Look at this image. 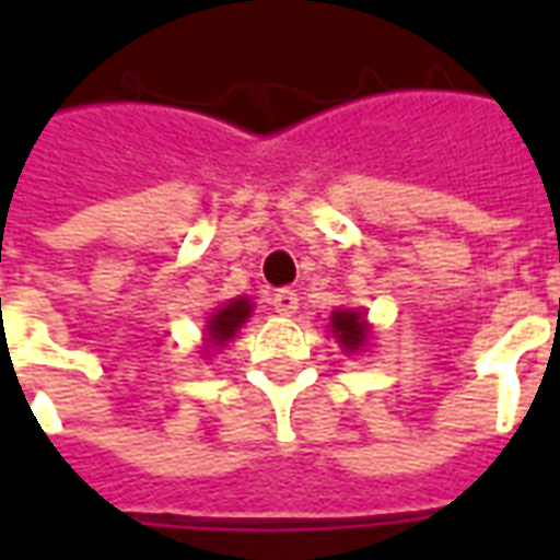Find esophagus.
<instances>
[{"label": "esophagus", "instance_id": "obj_1", "mask_svg": "<svg viewBox=\"0 0 560 560\" xmlns=\"http://www.w3.org/2000/svg\"><path fill=\"white\" fill-rule=\"evenodd\" d=\"M272 308L279 312V315H293L296 308H300V296H296V291H291V288H281V291L272 293Z\"/></svg>", "mask_w": 560, "mask_h": 560}]
</instances>
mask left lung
<instances>
[{
  "label": "left lung",
  "mask_w": 560,
  "mask_h": 560,
  "mask_svg": "<svg viewBox=\"0 0 560 560\" xmlns=\"http://www.w3.org/2000/svg\"><path fill=\"white\" fill-rule=\"evenodd\" d=\"M332 332L348 351H357V348H363L365 341V320L357 312H336L332 315Z\"/></svg>",
  "instance_id": "left-lung-1"
}]
</instances>
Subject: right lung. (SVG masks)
Masks as SVG:
<instances>
[{
    "mask_svg": "<svg viewBox=\"0 0 560 560\" xmlns=\"http://www.w3.org/2000/svg\"><path fill=\"white\" fill-rule=\"evenodd\" d=\"M248 315H252L248 300H233V303H228L224 308H219V312L212 315V320H209V339L215 341V345L228 341L236 329L243 327Z\"/></svg>",
    "mask_w": 560,
    "mask_h": 560,
    "instance_id": "1",
    "label": "right lung"
}]
</instances>
